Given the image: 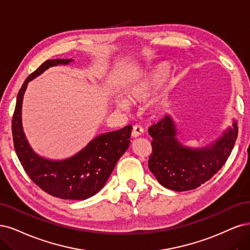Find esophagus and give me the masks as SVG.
I'll use <instances>...</instances> for the list:
<instances>
[{"label": "esophagus", "instance_id": "esophagus-1", "mask_svg": "<svg viewBox=\"0 0 250 250\" xmlns=\"http://www.w3.org/2000/svg\"><path fill=\"white\" fill-rule=\"evenodd\" d=\"M142 133H143V128L140 125H134L131 135L133 138H137V137H140Z\"/></svg>", "mask_w": 250, "mask_h": 250}]
</instances>
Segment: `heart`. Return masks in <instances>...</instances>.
<instances>
[{"label": "heart", "instance_id": "heart-1", "mask_svg": "<svg viewBox=\"0 0 250 250\" xmlns=\"http://www.w3.org/2000/svg\"><path fill=\"white\" fill-rule=\"evenodd\" d=\"M170 67L167 63H160L151 69L142 72L140 76L128 83L125 89V100H119L116 104L119 109H126L128 104H142L146 102L154 94L158 88L167 79ZM157 110H162L166 106L164 98H160L154 102Z\"/></svg>", "mask_w": 250, "mask_h": 250}]
</instances>
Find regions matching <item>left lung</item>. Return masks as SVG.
Returning <instances> with one entry per match:
<instances>
[{
    "mask_svg": "<svg viewBox=\"0 0 250 250\" xmlns=\"http://www.w3.org/2000/svg\"><path fill=\"white\" fill-rule=\"evenodd\" d=\"M148 133L152 138L149 170L162 186L182 192L198 188L219 171L235 146L238 126L233 122L232 127H229L220 138L203 148L182 146L170 116L149 126Z\"/></svg>",
    "mask_w": 250,
    "mask_h": 250,
    "instance_id": "1",
    "label": "left lung"
}]
</instances>
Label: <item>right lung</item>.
<instances>
[{
	"mask_svg": "<svg viewBox=\"0 0 250 250\" xmlns=\"http://www.w3.org/2000/svg\"><path fill=\"white\" fill-rule=\"evenodd\" d=\"M71 59L46 60L26 79L19 91L12 117L14 149L30 179L50 195L61 199L84 200L96 194L106 184L119 158L130 146L132 126L95 137L78 154L62 161L38 156L22 131L21 104L27 85L44 70Z\"/></svg>",
	"mask_w": 250,
	"mask_h": 250,
	"instance_id": "right-lung-1",
	"label": "right lung"
}]
</instances>
